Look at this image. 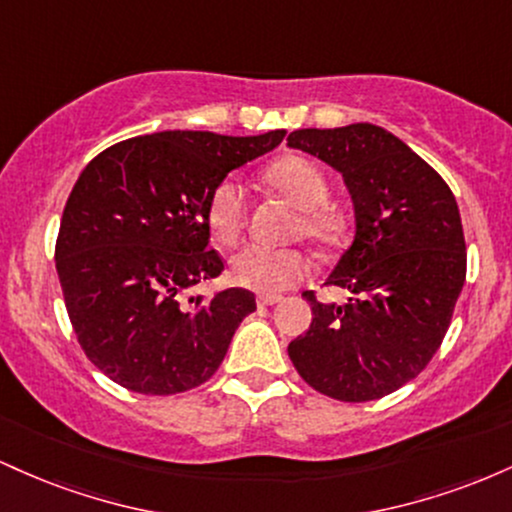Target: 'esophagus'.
<instances>
[{
  "mask_svg": "<svg viewBox=\"0 0 512 512\" xmlns=\"http://www.w3.org/2000/svg\"><path fill=\"white\" fill-rule=\"evenodd\" d=\"M279 301L281 296H274V293H262V296H257V305H260V308H267V305H274Z\"/></svg>",
  "mask_w": 512,
  "mask_h": 512,
  "instance_id": "esophagus-1",
  "label": "esophagus"
}]
</instances>
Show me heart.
Wrapping results in <instances>:
<instances>
[{
    "mask_svg": "<svg viewBox=\"0 0 512 512\" xmlns=\"http://www.w3.org/2000/svg\"><path fill=\"white\" fill-rule=\"evenodd\" d=\"M269 185L284 195L298 209L293 233L315 245L334 243L339 233V216L327 207L325 175L313 161L301 156H286L276 161L264 173ZM248 219V197L243 185L233 178L216 182L207 202V223L214 238L223 245H236L245 231ZM310 264L301 250L267 248V245H248L236 252L231 260V276L245 289L276 293L301 284L308 276Z\"/></svg>",
    "mask_w": 512,
    "mask_h": 512,
    "instance_id": "obj_1",
    "label": "heart"
}]
</instances>
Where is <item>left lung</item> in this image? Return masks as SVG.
Instances as JSON below:
<instances>
[{
  "label": "left lung",
  "mask_w": 512,
  "mask_h": 512,
  "mask_svg": "<svg viewBox=\"0 0 512 512\" xmlns=\"http://www.w3.org/2000/svg\"><path fill=\"white\" fill-rule=\"evenodd\" d=\"M289 146L337 168L356 211L354 243L325 281L349 301L305 291L313 322L289 356L322 395L380 399L428 366L450 327L467 276L455 195L402 139L368 122L296 129Z\"/></svg>",
  "instance_id": "obj_1"
}]
</instances>
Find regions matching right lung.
Wrapping results in <instances>:
<instances>
[{
    "label": "right lung",
    "mask_w": 512,
    "mask_h": 512,
    "mask_svg": "<svg viewBox=\"0 0 512 512\" xmlns=\"http://www.w3.org/2000/svg\"><path fill=\"white\" fill-rule=\"evenodd\" d=\"M260 137L156 132L101 151L64 204L55 267L81 349L101 373L139 395H178L221 366L255 293L187 298L216 279L207 202L233 168L267 154Z\"/></svg>",
    "instance_id": "right-lung-1"
}]
</instances>
